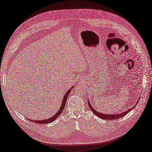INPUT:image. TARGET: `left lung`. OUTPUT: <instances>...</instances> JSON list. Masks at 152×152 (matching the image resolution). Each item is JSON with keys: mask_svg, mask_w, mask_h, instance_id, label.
Instances as JSON below:
<instances>
[{"mask_svg": "<svg viewBox=\"0 0 152 152\" xmlns=\"http://www.w3.org/2000/svg\"><path fill=\"white\" fill-rule=\"evenodd\" d=\"M88 103L89 107H90L91 111L95 115H97L98 117L101 118V119H106V120H113V119H119V118L123 117V116L125 115H126L127 113H128V112H130V111L132 110V108H130V109L128 110L127 111H125V112H123V113H121L117 114V115H109V114L106 115V114H103V113H99V112H97V111H95V110H94L93 107L91 106L90 102H88Z\"/></svg>", "mask_w": 152, "mask_h": 152, "instance_id": "obj_1", "label": "left lung"}]
</instances>
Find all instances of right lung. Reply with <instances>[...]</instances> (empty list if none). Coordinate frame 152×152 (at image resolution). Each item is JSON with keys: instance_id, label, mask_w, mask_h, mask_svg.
I'll use <instances>...</instances> for the list:
<instances>
[{"instance_id": "add662e5", "label": "right lung", "mask_w": 152, "mask_h": 152, "mask_svg": "<svg viewBox=\"0 0 152 152\" xmlns=\"http://www.w3.org/2000/svg\"><path fill=\"white\" fill-rule=\"evenodd\" d=\"M73 88V86H72V88H70L69 90H68V91L66 92V95H64V97L63 101H62L61 107L60 108V109H59V110L58 111V112L56 113V115H53L52 117L50 118V119H45V120H42V121H33V120L30 119L29 121H31V122H34V123H39V124H47V123H51V122H53V121H55L59 115H60L61 114V113L62 112V110H64V106L66 105V99H67L68 96L69 95V94L70 93V91L72 90V89Z\"/></svg>"}]
</instances>
